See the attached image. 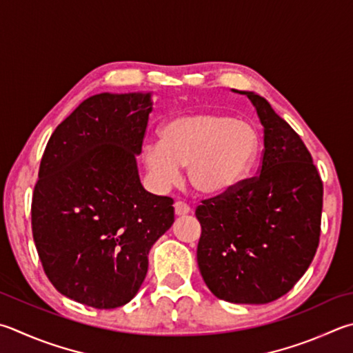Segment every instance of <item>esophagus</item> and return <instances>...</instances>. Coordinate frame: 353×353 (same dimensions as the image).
<instances>
[{"label": "esophagus", "instance_id": "1", "mask_svg": "<svg viewBox=\"0 0 353 353\" xmlns=\"http://www.w3.org/2000/svg\"><path fill=\"white\" fill-rule=\"evenodd\" d=\"M190 211H191V208H190L188 203L181 202V201L174 203V213H176V216H185V214H188Z\"/></svg>", "mask_w": 353, "mask_h": 353}]
</instances>
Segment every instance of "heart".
<instances>
[{"mask_svg": "<svg viewBox=\"0 0 353 353\" xmlns=\"http://www.w3.org/2000/svg\"><path fill=\"white\" fill-rule=\"evenodd\" d=\"M160 142L142 146V160L157 187L177 182L181 168L197 193L219 196L239 187L258 159V130L221 112H191L166 120Z\"/></svg>", "mask_w": 353, "mask_h": 353, "instance_id": "1", "label": "heart"}]
</instances>
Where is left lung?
<instances>
[{
	"label": "left lung",
	"mask_w": 353,
	"mask_h": 353,
	"mask_svg": "<svg viewBox=\"0 0 353 353\" xmlns=\"http://www.w3.org/2000/svg\"><path fill=\"white\" fill-rule=\"evenodd\" d=\"M245 94L264 126L259 174L196 208L197 264L219 299L267 304L312 264L321 233L323 181L293 128L261 95Z\"/></svg>",
	"instance_id": "obj_1"
}]
</instances>
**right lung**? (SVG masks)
Masks as SVG:
<instances>
[{"instance_id": "add662e5", "label": "right lung", "mask_w": 353, "mask_h": 353, "mask_svg": "<svg viewBox=\"0 0 353 353\" xmlns=\"http://www.w3.org/2000/svg\"><path fill=\"white\" fill-rule=\"evenodd\" d=\"M151 92L97 94L55 128L32 196L43 270L65 296L115 309L136 296L148 253L174 222L172 199L140 183L136 156Z\"/></svg>"}]
</instances>
